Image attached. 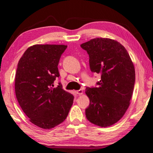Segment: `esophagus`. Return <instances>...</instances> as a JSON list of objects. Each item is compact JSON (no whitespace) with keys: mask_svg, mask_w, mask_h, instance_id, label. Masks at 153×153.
Returning a JSON list of instances; mask_svg holds the SVG:
<instances>
[{"mask_svg":"<svg viewBox=\"0 0 153 153\" xmlns=\"http://www.w3.org/2000/svg\"><path fill=\"white\" fill-rule=\"evenodd\" d=\"M75 92H76V94H83V91H82V90H76V91H75Z\"/></svg>","mask_w":153,"mask_h":153,"instance_id":"1","label":"esophagus"}]
</instances>
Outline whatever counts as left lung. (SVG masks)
<instances>
[{
    "mask_svg": "<svg viewBox=\"0 0 153 153\" xmlns=\"http://www.w3.org/2000/svg\"><path fill=\"white\" fill-rule=\"evenodd\" d=\"M80 46L89 55L90 70L101 76L97 87L86 88L90 99L86 117L98 126H112L129 105L135 84L132 61L125 47L114 40L94 38Z\"/></svg>",
    "mask_w": 153,
    "mask_h": 153,
    "instance_id": "8db88e82",
    "label": "left lung"
}]
</instances>
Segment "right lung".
<instances>
[{
	"mask_svg": "<svg viewBox=\"0 0 153 153\" xmlns=\"http://www.w3.org/2000/svg\"><path fill=\"white\" fill-rule=\"evenodd\" d=\"M67 46L36 45L28 48L19 59L15 76V94L21 108L34 125L51 129L68 115L74 97L63 89L58 65Z\"/></svg>",
	"mask_w": 153,
	"mask_h": 153,
	"instance_id": "1",
	"label": "right lung"
}]
</instances>
